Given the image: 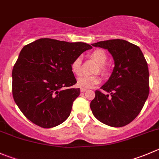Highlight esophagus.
Instances as JSON below:
<instances>
[{
  "instance_id": "esophagus-1",
  "label": "esophagus",
  "mask_w": 159,
  "mask_h": 159,
  "mask_svg": "<svg viewBox=\"0 0 159 159\" xmlns=\"http://www.w3.org/2000/svg\"><path fill=\"white\" fill-rule=\"evenodd\" d=\"M87 91V89H81V92H84Z\"/></svg>"
}]
</instances>
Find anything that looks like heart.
Returning a JSON list of instances; mask_svg holds the SVG:
<instances>
[{
	"label": "heart",
	"instance_id": "obj_1",
	"mask_svg": "<svg viewBox=\"0 0 159 159\" xmlns=\"http://www.w3.org/2000/svg\"><path fill=\"white\" fill-rule=\"evenodd\" d=\"M92 57L96 61L99 65V70L102 73L106 71L105 64L107 61V55L103 50H96L92 53ZM81 64H82V57H77L70 64V69L74 75H80L81 74ZM101 82V78L98 75H93V76H88L83 75L80 77L77 80V84L81 89H89L94 88Z\"/></svg>",
	"mask_w": 159,
	"mask_h": 159
}]
</instances>
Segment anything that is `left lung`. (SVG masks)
Instances as JSON below:
<instances>
[{
  "label": "left lung",
  "instance_id": "obj_1",
  "mask_svg": "<svg viewBox=\"0 0 159 159\" xmlns=\"http://www.w3.org/2000/svg\"><path fill=\"white\" fill-rule=\"evenodd\" d=\"M106 49L115 67L109 80L95 91L90 103L94 116L106 125L121 127L130 124L142 109L149 94L148 64L138 46L124 40L110 39L92 44Z\"/></svg>",
  "mask_w": 159,
  "mask_h": 159
}]
</instances>
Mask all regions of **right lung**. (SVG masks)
<instances>
[{
    "label": "right lung",
    "instance_id": "right-lung-1",
    "mask_svg": "<svg viewBox=\"0 0 159 159\" xmlns=\"http://www.w3.org/2000/svg\"><path fill=\"white\" fill-rule=\"evenodd\" d=\"M92 47L84 43L39 39L21 49L12 70V94L27 119L43 128L68 118L80 89L70 69L72 61Z\"/></svg>",
    "mask_w": 159,
    "mask_h": 159
}]
</instances>
